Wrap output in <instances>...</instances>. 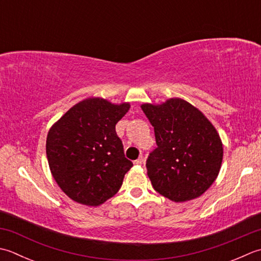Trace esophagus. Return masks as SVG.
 I'll list each match as a JSON object with an SVG mask.
<instances>
[{"instance_id": "1", "label": "esophagus", "mask_w": 261, "mask_h": 261, "mask_svg": "<svg viewBox=\"0 0 261 261\" xmlns=\"http://www.w3.org/2000/svg\"><path fill=\"white\" fill-rule=\"evenodd\" d=\"M142 163H144V157H142V156H140L139 158H138V160L135 161V164H137V165H141Z\"/></svg>"}]
</instances>
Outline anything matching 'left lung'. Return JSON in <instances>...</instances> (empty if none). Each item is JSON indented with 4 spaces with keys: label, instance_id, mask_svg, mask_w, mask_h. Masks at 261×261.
<instances>
[{
    "label": "left lung",
    "instance_id": "1",
    "mask_svg": "<svg viewBox=\"0 0 261 261\" xmlns=\"http://www.w3.org/2000/svg\"><path fill=\"white\" fill-rule=\"evenodd\" d=\"M141 110L154 126L157 145L146 162L152 188L175 202L201 196L222 165L223 145L215 127L181 98L142 104Z\"/></svg>",
    "mask_w": 261,
    "mask_h": 261
}]
</instances>
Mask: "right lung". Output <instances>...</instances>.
<instances>
[{"label":"right lung","mask_w":261,"mask_h":261,"mask_svg":"<svg viewBox=\"0 0 261 261\" xmlns=\"http://www.w3.org/2000/svg\"><path fill=\"white\" fill-rule=\"evenodd\" d=\"M130 109L93 97L73 107L50 127L46 155L54 180L66 196L99 206L120 190L132 162L124 156L115 125Z\"/></svg>","instance_id":"add662e5"}]
</instances>
